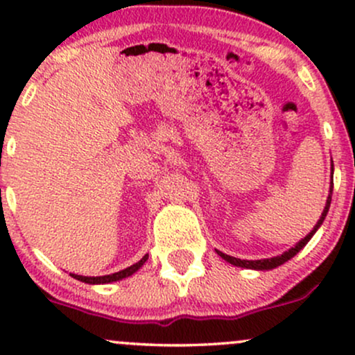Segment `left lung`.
<instances>
[{
  "mask_svg": "<svg viewBox=\"0 0 355 355\" xmlns=\"http://www.w3.org/2000/svg\"><path fill=\"white\" fill-rule=\"evenodd\" d=\"M331 170H332V173H331V189H329L327 202H325L324 211H322L319 222H317L315 227H313V229H312L311 232H309V234L305 235V237H304L302 240H300V242H297L294 247L288 248V250L284 252L282 255L272 257V259H260V260H242V259H235V257H230V255L223 254V252H220V250H217V254H218L220 257H222V259L225 260V262L232 263V266L242 267V268H252V270H272V268L282 266V263L287 262V260H291L292 257L299 254V252L302 250V248H304L305 245H307L309 240H311V239L313 237V234H315V232L319 230V227L322 225V223H324L325 217H327L329 207H331V200H332V189H334V178H332V177H334V164L331 165Z\"/></svg>",
  "mask_w": 355,
  "mask_h": 355,
  "instance_id": "obj_1",
  "label": "left lung"
}]
</instances>
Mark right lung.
I'll list each match as a JSON object with an SVG mask.
<instances>
[{
  "instance_id": "1",
  "label": "right lung",
  "mask_w": 355,
  "mask_h": 355,
  "mask_svg": "<svg viewBox=\"0 0 355 355\" xmlns=\"http://www.w3.org/2000/svg\"><path fill=\"white\" fill-rule=\"evenodd\" d=\"M148 260V254L141 257L140 260H138L137 263H133V266L123 268V270L120 272H115V274H110V275H100V277H85V275H76V274H70L73 279L80 280V282H85V284H92V285H98V284H112V282H118V280H123L126 277L133 275L138 268H141V266Z\"/></svg>"
}]
</instances>
